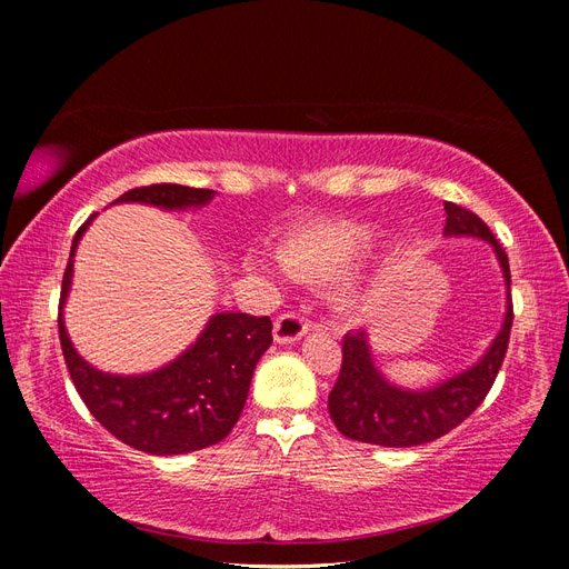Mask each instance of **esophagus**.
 <instances>
[{
    "instance_id": "1",
    "label": "esophagus",
    "mask_w": 569,
    "mask_h": 569,
    "mask_svg": "<svg viewBox=\"0 0 569 569\" xmlns=\"http://www.w3.org/2000/svg\"><path fill=\"white\" fill-rule=\"evenodd\" d=\"M306 332H308V322L297 313H282L278 320H274L272 335L278 343L299 341Z\"/></svg>"
}]
</instances>
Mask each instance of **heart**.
<instances>
[{
  "mask_svg": "<svg viewBox=\"0 0 569 569\" xmlns=\"http://www.w3.org/2000/svg\"><path fill=\"white\" fill-rule=\"evenodd\" d=\"M368 247L370 232L358 222L343 218L316 220L284 234L280 258L268 261L263 256H251V266L263 270L284 268L303 282H330L358 266ZM339 299L343 306L360 308L370 295L363 284H356L343 289Z\"/></svg>",
  "mask_w": 569,
  "mask_h": 569,
  "instance_id": "heart-1",
  "label": "heart"
}]
</instances>
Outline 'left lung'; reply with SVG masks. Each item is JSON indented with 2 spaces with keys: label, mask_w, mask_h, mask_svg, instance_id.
Returning a JSON list of instances; mask_svg holds the SVG:
<instances>
[{
  "label": "left lung",
  "mask_w": 569,
  "mask_h": 569,
  "mask_svg": "<svg viewBox=\"0 0 569 569\" xmlns=\"http://www.w3.org/2000/svg\"><path fill=\"white\" fill-rule=\"evenodd\" d=\"M443 209L446 237H479L493 247L508 287L506 322L479 363L427 391H406L389 385L372 363L368 332H349L341 341V370L337 385L327 399L330 416L343 437L389 446V449L435 441L472 416L475 408L487 399L496 375L503 366L512 327L508 253L477 213L451 201H443Z\"/></svg>",
  "instance_id": "8db88e82"
}]
</instances>
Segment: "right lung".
<instances>
[{"label": "right lung", "mask_w": 569, "mask_h": 569, "mask_svg": "<svg viewBox=\"0 0 569 569\" xmlns=\"http://www.w3.org/2000/svg\"><path fill=\"white\" fill-rule=\"evenodd\" d=\"M213 189L184 184L134 187L118 201H137L161 209L201 206ZM90 216L73 237L71 256L63 272L59 308H63L73 274V256L80 234L90 226ZM268 316L218 313L206 325L192 349L173 363L140 377H118L99 372L84 363L66 335L59 311V339L66 368L80 399L101 427L137 451L151 456L192 453L226 439L237 425L258 358L272 341Z\"/></svg>", "instance_id": "add662e5"}]
</instances>
